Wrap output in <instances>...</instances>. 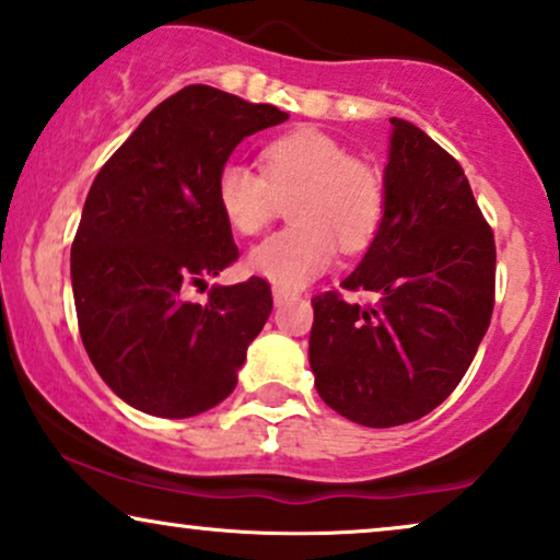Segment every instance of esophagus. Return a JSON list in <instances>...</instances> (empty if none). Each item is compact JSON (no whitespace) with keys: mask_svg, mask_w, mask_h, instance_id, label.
Here are the masks:
<instances>
[{"mask_svg":"<svg viewBox=\"0 0 560 560\" xmlns=\"http://www.w3.org/2000/svg\"><path fill=\"white\" fill-rule=\"evenodd\" d=\"M272 298H275V306H282V303H285L290 298V293H288V290H282V288H275Z\"/></svg>","mask_w":560,"mask_h":560,"instance_id":"esophagus-1","label":"esophagus"}]
</instances>
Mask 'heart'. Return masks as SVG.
Listing matches in <instances>:
<instances>
[{"label": "heart", "instance_id": "1", "mask_svg": "<svg viewBox=\"0 0 560 560\" xmlns=\"http://www.w3.org/2000/svg\"><path fill=\"white\" fill-rule=\"evenodd\" d=\"M262 171L223 164L215 174V202L231 229L254 236L290 200L288 215L295 223L254 246L246 259L272 285L303 288L334 262L337 242L358 252L381 229L383 177L322 130L295 128L275 138L262 151Z\"/></svg>", "mask_w": 560, "mask_h": 560}]
</instances>
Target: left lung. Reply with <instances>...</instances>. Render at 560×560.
<instances>
[{
  "mask_svg": "<svg viewBox=\"0 0 560 560\" xmlns=\"http://www.w3.org/2000/svg\"><path fill=\"white\" fill-rule=\"evenodd\" d=\"M381 229L345 290L311 298L308 360L326 406L362 427L422 419L453 394L493 311L497 246L463 166L422 128L390 118Z\"/></svg>",
  "mask_w": 560,
  "mask_h": 560,
  "instance_id": "left-lung-1",
  "label": "left lung"
}]
</instances>
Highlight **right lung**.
I'll use <instances>...</instances> for the list:
<instances>
[{
	"label": "right lung",
	"instance_id": "add662e5",
	"mask_svg": "<svg viewBox=\"0 0 560 560\" xmlns=\"http://www.w3.org/2000/svg\"><path fill=\"white\" fill-rule=\"evenodd\" d=\"M288 113L190 84L141 120L107 159L71 244L84 350L122 401L164 419L213 409L236 388L246 347L272 311L267 280L190 285L238 259L215 174L246 136Z\"/></svg>",
	"mask_w": 560,
	"mask_h": 560
}]
</instances>
